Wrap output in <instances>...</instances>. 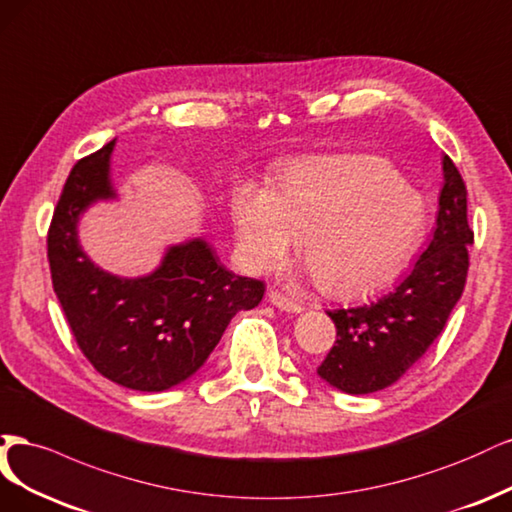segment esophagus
<instances>
[{
    "label": "esophagus",
    "mask_w": 512,
    "mask_h": 512,
    "mask_svg": "<svg viewBox=\"0 0 512 512\" xmlns=\"http://www.w3.org/2000/svg\"><path fill=\"white\" fill-rule=\"evenodd\" d=\"M268 302L280 310H287V312H293V315H298V312L304 310V306L298 302V300H291L287 298V295H283L280 291H270L268 293Z\"/></svg>",
    "instance_id": "esophagus-1"
}]
</instances>
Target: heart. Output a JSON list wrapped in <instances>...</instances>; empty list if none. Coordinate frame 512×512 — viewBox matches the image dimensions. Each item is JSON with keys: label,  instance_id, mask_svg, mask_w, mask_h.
Listing matches in <instances>:
<instances>
[{"label": "heart", "instance_id": "heart-1", "mask_svg": "<svg viewBox=\"0 0 512 512\" xmlns=\"http://www.w3.org/2000/svg\"><path fill=\"white\" fill-rule=\"evenodd\" d=\"M238 249L246 266H283L302 236V261L332 295L383 285L423 236L425 208L387 161L325 155L295 161L274 191L244 183L232 197Z\"/></svg>", "mask_w": 512, "mask_h": 512}]
</instances>
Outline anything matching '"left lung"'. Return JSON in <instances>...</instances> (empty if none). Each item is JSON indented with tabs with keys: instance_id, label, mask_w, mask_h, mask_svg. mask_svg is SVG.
<instances>
[{
	"instance_id": "left-lung-1",
	"label": "left lung",
	"mask_w": 512,
	"mask_h": 512,
	"mask_svg": "<svg viewBox=\"0 0 512 512\" xmlns=\"http://www.w3.org/2000/svg\"><path fill=\"white\" fill-rule=\"evenodd\" d=\"M468 191L442 157V191L427 249L404 278L374 300L329 310L338 340L317 368L338 391L364 395L393 385L430 349L464 293L468 276Z\"/></svg>"
}]
</instances>
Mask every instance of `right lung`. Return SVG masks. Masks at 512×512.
Here are the masks:
<instances>
[{"instance_id":"add662e5","label":"right lung","mask_w":512,"mask_h":512,"mask_svg":"<svg viewBox=\"0 0 512 512\" xmlns=\"http://www.w3.org/2000/svg\"><path fill=\"white\" fill-rule=\"evenodd\" d=\"M117 140L80 159L65 180L48 232L53 289L80 351L127 389L166 391L200 370L238 310L263 298L261 280L227 270L206 238L170 244L142 276L112 274L85 253L82 214L119 200L112 183Z\"/></svg>"}]
</instances>
